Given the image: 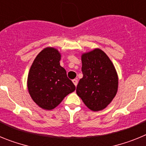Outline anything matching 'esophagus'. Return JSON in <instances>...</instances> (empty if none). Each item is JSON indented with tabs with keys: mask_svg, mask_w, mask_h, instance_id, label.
<instances>
[{
	"mask_svg": "<svg viewBox=\"0 0 146 146\" xmlns=\"http://www.w3.org/2000/svg\"><path fill=\"white\" fill-rule=\"evenodd\" d=\"M72 82H73V83H74V86H77V80H76V79H74L73 80H72Z\"/></svg>",
	"mask_w": 146,
	"mask_h": 146,
	"instance_id": "obj_1",
	"label": "esophagus"
}]
</instances>
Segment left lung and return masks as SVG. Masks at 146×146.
<instances>
[{
    "label": "left lung",
    "mask_w": 146,
    "mask_h": 146,
    "mask_svg": "<svg viewBox=\"0 0 146 146\" xmlns=\"http://www.w3.org/2000/svg\"><path fill=\"white\" fill-rule=\"evenodd\" d=\"M82 72L76 92L86 106L93 111L104 109L118 91V78L110 59L100 49L83 53Z\"/></svg>",
    "instance_id": "1"
}]
</instances>
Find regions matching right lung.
I'll return each mask as SVG.
<instances>
[{
    "label": "right lung",
    "mask_w": 146,
    "mask_h": 146,
    "mask_svg": "<svg viewBox=\"0 0 146 146\" xmlns=\"http://www.w3.org/2000/svg\"><path fill=\"white\" fill-rule=\"evenodd\" d=\"M60 53L53 47L42 50L33 60L28 76L30 96L42 109H54L75 86L60 65Z\"/></svg>",
    "instance_id": "obj_1"
}]
</instances>
